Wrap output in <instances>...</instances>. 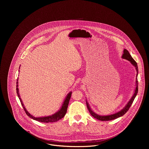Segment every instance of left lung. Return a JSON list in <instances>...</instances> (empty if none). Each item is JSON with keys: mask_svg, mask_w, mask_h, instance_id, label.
Masks as SVG:
<instances>
[{"mask_svg": "<svg viewBox=\"0 0 149 149\" xmlns=\"http://www.w3.org/2000/svg\"><path fill=\"white\" fill-rule=\"evenodd\" d=\"M122 58L127 60L128 61H130V63L132 64L136 68L137 73H136V88H135V92L134 93L133 96L131 97V100L128 102L127 104L125 106V107L121 110L120 111L116 112L114 114L112 115H107V116H101V115H99L96 113H95L94 112H93L91 108L89 107V106L88 104V103H87V102H86V106L88 109V111L89 112V113H91V115L94 117L95 118L99 120H102V121H108V120H113L115 119H116L118 118H119L123 115H124L129 109V108H130V107L131 106V104H132L134 99L135 98L137 93H138V79H137V76H138V65H137V63H136V61L132 58V57H131V56L130 55V54L129 53L128 51L126 49H125L123 51V54L122 56Z\"/></svg>", "mask_w": 149, "mask_h": 149, "instance_id": "obj_1", "label": "left lung"}]
</instances>
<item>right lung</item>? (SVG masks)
I'll return each mask as SVG.
<instances>
[{
  "label": "right lung",
  "mask_w": 149,
  "mask_h": 149,
  "mask_svg": "<svg viewBox=\"0 0 149 149\" xmlns=\"http://www.w3.org/2000/svg\"><path fill=\"white\" fill-rule=\"evenodd\" d=\"M18 79H17V95H18V96L21 101V103L22 106L23 107L26 115L29 116L30 118H32L34 120H37V121H39V122H43V123H49V122H56L58 120H59L60 119H62L64 116L65 115L66 113V111H67V108H68V104H69V100H70V99L71 97V95H72V92H69L67 96L65 98V100L64 101V103H63V104L61 108L57 112H56V113H54V115H51V116H45V117H40V118H36V117H34L33 116L31 115L27 111V110L26 109L25 107H24L23 104L22 103V101L21 99L19 96V93H18Z\"/></svg>",
  "instance_id": "obj_1"
}]
</instances>
